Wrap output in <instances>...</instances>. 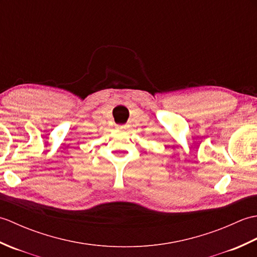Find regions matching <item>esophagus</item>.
Here are the masks:
<instances>
[{
	"label": "esophagus",
	"instance_id": "obj_1",
	"mask_svg": "<svg viewBox=\"0 0 257 257\" xmlns=\"http://www.w3.org/2000/svg\"><path fill=\"white\" fill-rule=\"evenodd\" d=\"M117 129H121V130L127 129V125H125V124H119V125H117Z\"/></svg>",
	"mask_w": 257,
	"mask_h": 257
}]
</instances>
